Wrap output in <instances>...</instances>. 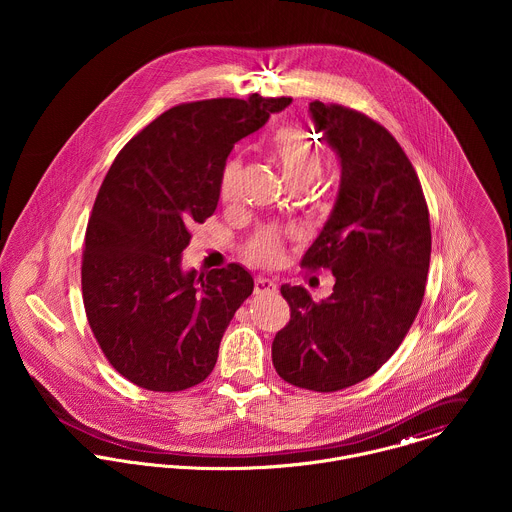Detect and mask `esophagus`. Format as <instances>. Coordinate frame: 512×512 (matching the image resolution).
<instances>
[{
	"label": "esophagus",
	"mask_w": 512,
	"mask_h": 512,
	"mask_svg": "<svg viewBox=\"0 0 512 512\" xmlns=\"http://www.w3.org/2000/svg\"><path fill=\"white\" fill-rule=\"evenodd\" d=\"M254 293H256V295H264V293L274 295V293H278V286H276L272 280L258 276V278L254 280Z\"/></svg>",
	"instance_id": "34e87169"
}]
</instances>
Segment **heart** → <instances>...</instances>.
Returning <instances> with one entry per match:
<instances>
[{"mask_svg":"<svg viewBox=\"0 0 512 512\" xmlns=\"http://www.w3.org/2000/svg\"><path fill=\"white\" fill-rule=\"evenodd\" d=\"M274 157L282 169L284 179L292 185L293 189H305L311 185L317 175L321 173V149L313 138H309L301 128L295 126H282L272 140ZM242 157H230L219 179V197L222 203L236 201L238 179L242 173ZM244 254L250 262L260 266H276L284 256V236L274 228H260L252 234V238L244 246Z\"/></svg>","mask_w":512,"mask_h":512,"instance_id":"b5f03b06","label":"heart"}]
</instances>
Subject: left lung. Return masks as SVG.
I'll return each mask as SVG.
<instances>
[{"label": "left lung", "mask_w": 512, "mask_h": 512, "mask_svg": "<svg viewBox=\"0 0 512 512\" xmlns=\"http://www.w3.org/2000/svg\"><path fill=\"white\" fill-rule=\"evenodd\" d=\"M309 112L341 159V189L301 266L331 270L335 286L321 301L282 286L290 323L274 337L272 361L293 386L335 392L372 376L410 331L432 228L418 173L384 126L341 104L315 100Z\"/></svg>", "instance_id": "1"}]
</instances>
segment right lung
Listing matches in <instances>:
<instances>
[{
  "label": "right lung",
  "instance_id": "right-lung-1",
  "mask_svg": "<svg viewBox=\"0 0 512 512\" xmlns=\"http://www.w3.org/2000/svg\"><path fill=\"white\" fill-rule=\"evenodd\" d=\"M292 98H213L173 106L116 155L96 195L82 252V301L104 357L153 392L203 382L224 329L254 290L240 264L181 270L191 226L219 203L232 147Z\"/></svg>",
  "mask_w": 512,
  "mask_h": 512
}]
</instances>
